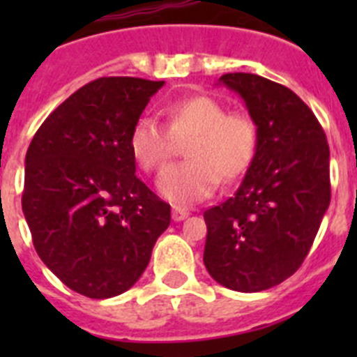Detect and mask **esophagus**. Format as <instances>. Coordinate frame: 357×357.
Instances as JSON below:
<instances>
[{"instance_id": "esophagus-1", "label": "esophagus", "mask_w": 357, "mask_h": 357, "mask_svg": "<svg viewBox=\"0 0 357 357\" xmlns=\"http://www.w3.org/2000/svg\"><path fill=\"white\" fill-rule=\"evenodd\" d=\"M188 216H189V211L185 209V207H173L172 218L175 220V222H182V220H185Z\"/></svg>"}]
</instances>
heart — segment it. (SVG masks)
Returning a JSON list of instances; mask_svg holds the SVG:
<instances>
[{
  "label": "heart",
  "instance_id": "1",
  "mask_svg": "<svg viewBox=\"0 0 357 357\" xmlns=\"http://www.w3.org/2000/svg\"><path fill=\"white\" fill-rule=\"evenodd\" d=\"M166 128L139 118L128 135V148L139 168L160 172L185 144L188 160L160 175L159 191L176 204L204 200L223 182H234L252 166L259 148V128L247 112H227L220 100L207 94L178 98L162 107Z\"/></svg>",
  "mask_w": 357,
  "mask_h": 357
}]
</instances>
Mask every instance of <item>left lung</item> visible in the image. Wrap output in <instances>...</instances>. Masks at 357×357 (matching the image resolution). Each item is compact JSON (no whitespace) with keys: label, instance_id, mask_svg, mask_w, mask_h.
I'll list each match as a JSON object with an SVG mask.
<instances>
[{"label":"left lung","instance_id":"1","mask_svg":"<svg viewBox=\"0 0 357 357\" xmlns=\"http://www.w3.org/2000/svg\"><path fill=\"white\" fill-rule=\"evenodd\" d=\"M259 128V148L234 197L204 213V264L234 291L273 288L304 263L331 202L329 144L313 110L284 85L227 73Z\"/></svg>","mask_w":357,"mask_h":357}]
</instances>
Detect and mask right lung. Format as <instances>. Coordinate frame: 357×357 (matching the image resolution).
<instances>
[{
  "instance_id": "add662e5",
  "label": "right lung",
  "mask_w": 357,
  "mask_h": 357,
  "mask_svg": "<svg viewBox=\"0 0 357 357\" xmlns=\"http://www.w3.org/2000/svg\"><path fill=\"white\" fill-rule=\"evenodd\" d=\"M164 85L132 77L89 82L56 107L24 159L23 213L43 263L89 298L121 295L150 263L169 204L135 176L134 123Z\"/></svg>"
}]
</instances>
